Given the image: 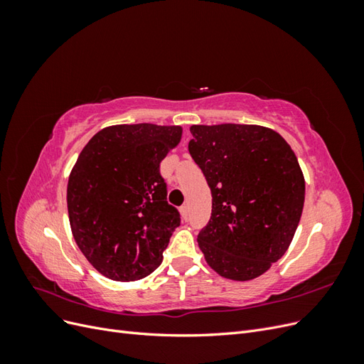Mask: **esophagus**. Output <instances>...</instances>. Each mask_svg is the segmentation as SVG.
Masks as SVG:
<instances>
[{
    "label": "esophagus",
    "instance_id": "obj_1",
    "mask_svg": "<svg viewBox=\"0 0 364 364\" xmlns=\"http://www.w3.org/2000/svg\"><path fill=\"white\" fill-rule=\"evenodd\" d=\"M181 214H182L183 220H188L190 218V208H188V205H182L181 206Z\"/></svg>",
    "mask_w": 364,
    "mask_h": 364
}]
</instances>
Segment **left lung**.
Returning a JSON list of instances; mask_svg holds the SVG:
<instances>
[{
    "instance_id": "left-lung-1",
    "label": "left lung",
    "mask_w": 364,
    "mask_h": 364,
    "mask_svg": "<svg viewBox=\"0 0 364 364\" xmlns=\"http://www.w3.org/2000/svg\"><path fill=\"white\" fill-rule=\"evenodd\" d=\"M188 151L213 196L197 235L206 262L223 278L249 281L289 249L299 225L305 181L277 132L249 124L191 126Z\"/></svg>"
}]
</instances>
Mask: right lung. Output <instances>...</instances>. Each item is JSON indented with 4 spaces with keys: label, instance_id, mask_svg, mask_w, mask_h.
Listing matches in <instances>:
<instances>
[{
    "label": "right lung",
    "instance_id": "right-lung-1",
    "mask_svg": "<svg viewBox=\"0 0 364 364\" xmlns=\"http://www.w3.org/2000/svg\"><path fill=\"white\" fill-rule=\"evenodd\" d=\"M181 135L179 126H112L79 155L67 190L71 230L105 277L136 281L162 262L181 214L167 202L159 168Z\"/></svg>",
    "mask_w": 364,
    "mask_h": 364
}]
</instances>
